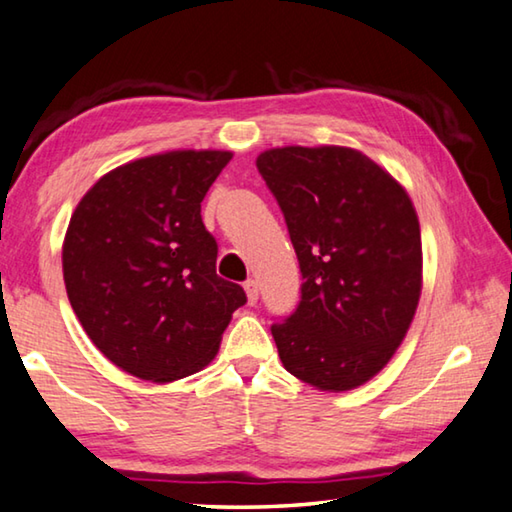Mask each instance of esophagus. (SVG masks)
I'll return each mask as SVG.
<instances>
[{
  "label": "esophagus",
  "mask_w": 512,
  "mask_h": 512,
  "mask_svg": "<svg viewBox=\"0 0 512 512\" xmlns=\"http://www.w3.org/2000/svg\"><path fill=\"white\" fill-rule=\"evenodd\" d=\"M245 292H247L249 304H256V301H258V283L254 279L245 281Z\"/></svg>",
  "instance_id": "34e87169"
}]
</instances>
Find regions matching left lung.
Here are the masks:
<instances>
[{"label": "left lung", "instance_id": "obj_1", "mask_svg": "<svg viewBox=\"0 0 512 512\" xmlns=\"http://www.w3.org/2000/svg\"><path fill=\"white\" fill-rule=\"evenodd\" d=\"M256 167L286 217L301 299L272 335L286 370L320 390L379 374L422 292V236L408 192L349 147H276Z\"/></svg>", "mask_w": 512, "mask_h": 512}]
</instances>
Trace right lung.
Segmentation results:
<instances>
[{"mask_svg":"<svg viewBox=\"0 0 512 512\" xmlns=\"http://www.w3.org/2000/svg\"><path fill=\"white\" fill-rule=\"evenodd\" d=\"M231 152L181 149L104 174L79 201L63 242L67 299L120 370L167 383L215 358L238 283L215 272L201 201Z\"/></svg>","mask_w":512,"mask_h":512,"instance_id":"obj_1","label":"right lung"}]
</instances>
